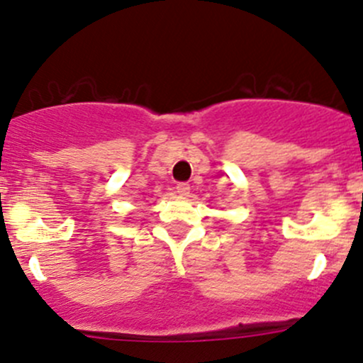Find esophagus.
I'll return each instance as SVG.
<instances>
[{"instance_id":"34e87169","label":"esophagus","mask_w":363,"mask_h":363,"mask_svg":"<svg viewBox=\"0 0 363 363\" xmlns=\"http://www.w3.org/2000/svg\"><path fill=\"white\" fill-rule=\"evenodd\" d=\"M175 191L181 194V196H188V194H189V184H186V182H179V184L175 186Z\"/></svg>"}]
</instances>
